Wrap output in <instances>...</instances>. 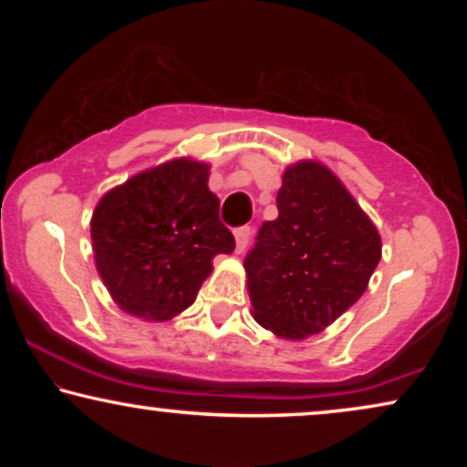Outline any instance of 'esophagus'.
Masks as SVG:
<instances>
[{
	"instance_id": "esophagus-1",
	"label": "esophagus",
	"mask_w": 467,
	"mask_h": 467,
	"mask_svg": "<svg viewBox=\"0 0 467 467\" xmlns=\"http://www.w3.org/2000/svg\"><path fill=\"white\" fill-rule=\"evenodd\" d=\"M235 235V253H244L248 242H251V227H238L234 232Z\"/></svg>"
}]
</instances>
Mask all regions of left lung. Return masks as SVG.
<instances>
[{"label": "left lung", "instance_id": "8db88e82", "mask_svg": "<svg viewBox=\"0 0 467 467\" xmlns=\"http://www.w3.org/2000/svg\"><path fill=\"white\" fill-rule=\"evenodd\" d=\"M278 219L259 227L244 257L254 318L302 340L334 323L366 291L380 261V235L325 165L285 171Z\"/></svg>", "mask_w": 467, "mask_h": 467}]
</instances>
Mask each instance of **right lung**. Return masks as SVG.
<instances>
[{
  "instance_id": "1",
  "label": "right lung",
  "mask_w": 467,
  "mask_h": 467,
  "mask_svg": "<svg viewBox=\"0 0 467 467\" xmlns=\"http://www.w3.org/2000/svg\"><path fill=\"white\" fill-rule=\"evenodd\" d=\"M206 182L208 165L176 159L101 197L91 221L95 264L125 312L168 321L195 302L214 254L235 248Z\"/></svg>"
}]
</instances>
